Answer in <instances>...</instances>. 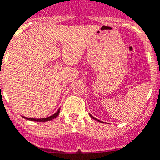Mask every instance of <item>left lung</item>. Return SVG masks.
<instances>
[{"mask_svg": "<svg viewBox=\"0 0 160 160\" xmlns=\"http://www.w3.org/2000/svg\"><path fill=\"white\" fill-rule=\"evenodd\" d=\"M91 118H93V119H96V121H99V120H97V119H96V118H94V117H92V116H91ZM99 122H101V121H99Z\"/></svg>", "mask_w": 160, "mask_h": 160, "instance_id": "left-lung-1", "label": "left lung"}]
</instances>
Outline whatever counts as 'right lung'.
<instances>
[{
	"label": "right lung",
	"instance_id": "add662e5",
	"mask_svg": "<svg viewBox=\"0 0 160 160\" xmlns=\"http://www.w3.org/2000/svg\"><path fill=\"white\" fill-rule=\"evenodd\" d=\"M59 114V109L58 110V112L56 113H54L53 115L50 116V117H48V118H40V119H36V118H24L28 119V120H30V121H35V122H48V121H50V120H53L55 118H57Z\"/></svg>",
	"mask_w": 160,
	"mask_h": 160
}]
</instances>
